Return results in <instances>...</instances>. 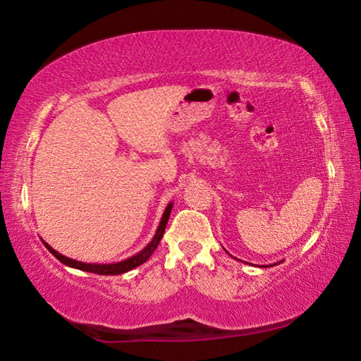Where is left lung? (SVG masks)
Returning a JSON list of instances; mask_svg holds the SVG:
<instances>
[{
	"label": "left lung",
	"instance_id": "obj_1",
	"mask_svg": "<svg viewBox=\"0 0 361 361\" xmlns=\"http://www.w3.org/2000/svg\"><path fill=\"white\" fill-rule=\"evenodd\" d=\"M277 264H279V262H277Z\"/></svg>",
	"mask_w": 361,
	"mask_h": 361
}]
</instances>
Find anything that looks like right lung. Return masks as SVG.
Wrapping results in <instances>:
<instances>
[{"label": "right lung", "instance_id": "1", "mask_svg": "<svg viewBox=\"0 0 361 361\" xmlns=\"http://www.w3.org/2000/svg\"><path fill=\"white\" fill-rule=\"evenodd\" d=\"M172 207L173 204H169L166 212H164L162 215V219L161 223H159V228L156 231L154 237H152V240L146 245L142 252L130 256V258H127L124 261L121 262H113V264H90V262H81V261H76V259H70L66 258V256L60 255L59 252H56L51 245H47V243L42 240V243H44L46 248L51 252L56 258L63 262L65 266H70V267H75V269H79V271H85V272H94V274H100V276H118V274H124L127 271H132V269L138 267L140 264H143V262H146L149 259V256L154 253V250L157 248L159 242H161L162 235H164V231H166V226H167V221L170 218V212H172Z\"/></svg>", "mask_w": 361, "mask_h": 361}]
</instances>
